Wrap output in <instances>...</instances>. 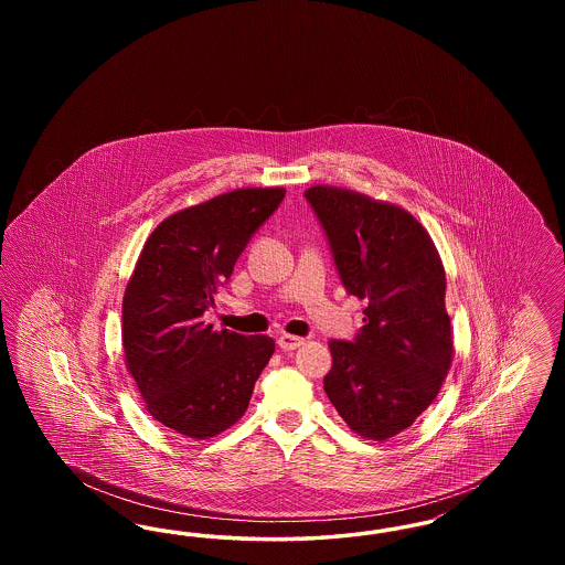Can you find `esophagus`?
<instances>
[{"label":"esophagus","instance_id":"1","mask_svg":"<svg viewBox=\"0 0 565 565\" xmlns=\"http://www.w3.org/2000/svg\"><path fill=\"white\" fill-rule=\"evenodd\" d=\"M305 343L302 337H295V334H279L277 337V345L284 351H292L300 348Z\"/></svg>","mask_w":565,"mask_h":565}]
</instances>
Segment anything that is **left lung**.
Wrapping results in <instances>:
<instances>
[{
    "instance_id": "obj_1",
    "label": "left lung",
    "mask_w": 565,
    "mask_h": 565,
    "mask_svg": "<svg viewBox=\"0 0 565 565\" xmlns=\"http://www.w3.org/2000/svg\"><path fill=\"white\" fill-rule=\"evenodd\" d=\"M350 295L366 300L353 343L330 341L323 390L366 440H387L438 396L454 362L447 275L428 231L401 205L339 186L305 190Z\"/></svg>"
}]
</instances>
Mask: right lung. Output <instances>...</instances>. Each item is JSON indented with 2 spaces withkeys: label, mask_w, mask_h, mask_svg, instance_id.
Here are the masks:
<instances>
[{
  "label": "right lung",
  "mask_w": 565,
  "mask_h": 565,
  "mask_svg": "<svg viewBox=\"0 0 565 565\" xmlns=\"http://www.w3.org/2000/svg\"><path fill=\"white\" fill-rule=\"evenodd\" d=\"M286 190L237 189L164 217L143 243L122 296V350L146 411L205 440L235 426L275 341L214 330L201 316Z\"/></svg>",
  "instance_id": "add662e5"
}]
</instances>
